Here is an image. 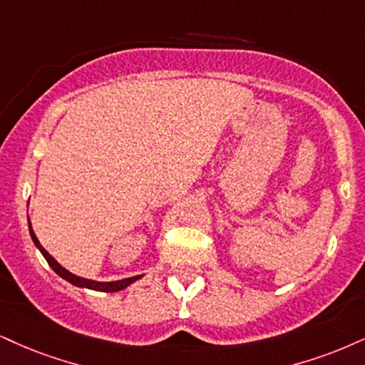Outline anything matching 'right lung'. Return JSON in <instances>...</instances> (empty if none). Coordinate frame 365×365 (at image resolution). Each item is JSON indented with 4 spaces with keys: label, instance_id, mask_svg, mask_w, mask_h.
Wrapping results in <instances>:
<instances>
[{
    "label": "right lung",
    "instance_id": "obj_1",
    "mask_svg": "<svg viewBox=\"0 0 365 365\" xmlns=\"http://www.w3.org/2000/svg\"><path fill=\"white\" fill-rule=\"evenodd\" d=\"M29 228H30V237H31V240H34V244L37 245V249H38L40 252H42V255L45 257V260H47V262H48V265H51V267L53 269V271H56V272L58 274V276H61L62 279H66V281H69L71 284H74V286H78V287H88V289H93V291H101V292H116V291L125 289V287L130 286V284H132V282L137 281V279H140V277H142V276H133V277L121 279V281L98 282V281H91V279H84V277L76 276V274L69 272V271H67V269L62 267V265L58 264L57 260L53 259L52 255L48 254V252L45 250L42 245H40L38 238L35 237L34 230H31V223H30V220H29Z\"/></svg>",
    "mask_w": 365,
    "mask_h": 365
}]
</instances>
